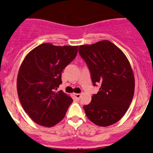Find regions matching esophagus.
<instances>
[{
  "label": "esophagus",
  "instance_id": "obj_1",
  "mask_svg": "<svg viewBox=\"0 0 153 153\" xmlns=\"http://www.w3.org/2000/svg\"><path fill=\"white\" fill-rule=\"evenodd\" d=\"M73 96H74L75 99L79 100L80 99V98L81 97V94H73Z\"/></svg>",
  "mask_w": 153,
  "mask_h": 153
}]
</instances>
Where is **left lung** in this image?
Segmentation results:
<instances>
[{"label":"left lung","mask_w":153,"mask_h":153,"mask_svg":"<svg viewBox=\"0 0 153 153\" xmlns=\"http://www.w3.org/2000/svg\"><path fill=\"white\" fill-rule=\"evenodd\" d=\"M79 54L86 62L94 85L99 91L83 106L88 119L100 127L119 122L125 114L134 93V76L127 57L108 40L80 45Z\"/></svg>","instance_id":"1"}]
</instances>
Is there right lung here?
Segmentation results:
<instances>
[{"label": "right lung", "instance_id": "add662e5", "mask_svg": "<svg viewBox=\"0 0 153 153\" xmlns=\"http://www.w3.org/2000/svg\"><path fill=\"white\" fill-rule=\"evenodd\" d=\"M78 46H54L45 43L29 52L21 65L17 92L26 113L36 124L56 125L65 116L73 102L62 91V72L78 53Z\"/></svg>", "mask_w": 153, "mask_h": 153}]
</instances>
